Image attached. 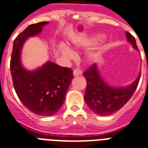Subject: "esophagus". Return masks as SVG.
<instances>
[{
	"label": "esophagus",
	"mask_w": 148,
	"mask_h": 148,
	"mask_svg": "<svg viewBox=\"0 0 148 148\" xmlns=\"http://www.w3.org/2000/svg\"><path fill=\"white\" fill-rule=\"evenodd\" d=\"M73 74H74V76H78V75L82 74V71L81 70L75 69L74 70V71H73Z\"/></svg>",
	"instance_id": "34e87169"
}]
</instances>
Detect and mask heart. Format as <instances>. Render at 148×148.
Masks as SVG:
<instances>
[{"instance_id":"obj_1","label":"heart","mask_w":148,"mask_h":148,"mask_svg":"<svg viewBox=\"0 0 148 148\" xmlns=\"http://www.w3.org/2000/svg\"><path fill=\"white\" fill-rule=\"evenodd\" d=\"M100 36H101L100 35H96L94 36L90 37L88 39H77L73 42V45L77 49L86 48V47L94 45L99 40ZM59 51L61 54V56L66 60H71L74 56V51L71 48L66 47V46H64V45H61L59 47ZM100 54H101V50H99V49L90 52L86 56L87 60L88 62L95 61V60L98 59V57L100 56Z\"/></svg>"}]
</instances>
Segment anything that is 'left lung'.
Masks as SVG:
<instances>
[{"mask_svg": "<svg viewBox=\"0 0 148 148\" xmlns=\"http://www.w3.org/2000/svg\"><path fill=\"white\" fill-rule=\"evenodd\" d=\"M127 42L134 49L138 50L136 40L131 34L126 32ZM87 87L84 101L92 111L101 116H106L119 111L129 101L136 91L140 76L131 84L126 87L110 86L100 75L98 65L94 64L84 72Z\"/></svg>", "mask_w": 148, "mask_h": 148, "instance_id": "1", "label": "left lung"}]
</instances>
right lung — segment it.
Instances as JSON below:
<instances>
[{
	"instance_id": "right-lung-1",
	"label": "right lung",
	"mask_w": 148,
	"mask_h": 148,
	"mask_svg": "<svg viewBox=\"0 0 148 148\" xmlns=\"http://www.w3.org/2000/svg\"><path fill=\"white\" fill-rule=\"evenodd\" d=\"M48 23L30 25L19 34L13 43L10 65L13 85L20 101L32 112L41 116H53L59 111L74 78L71 69L51 61L35 71H28L21 64V50L25 42L41 33Z\"/></svg>"
}]
</instances>
